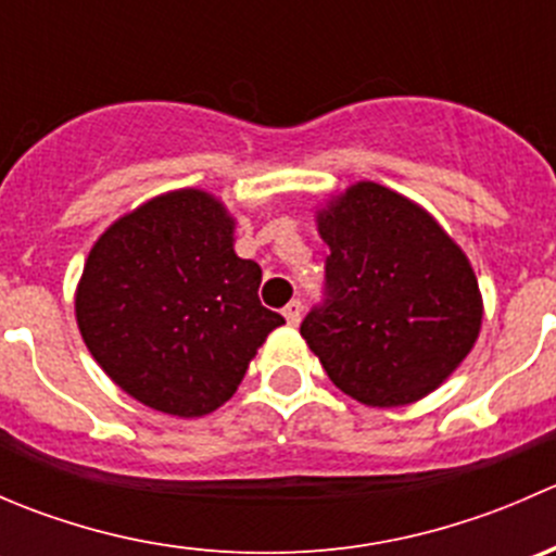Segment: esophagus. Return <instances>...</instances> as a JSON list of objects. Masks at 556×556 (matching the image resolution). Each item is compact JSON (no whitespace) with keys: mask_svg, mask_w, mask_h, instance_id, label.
<instances>
[{"mask_svg":"<svg viewBox=\"0 0 556 556\" xmlns=\"http://www.w3.org/2000/svg\"><path fill=\"white\" fill-rule=\"evenodd\" d=\"M282 314L290 325H299L301 314H304V304H301V301H290V304L282 309Z\"/></svg>","mask_w":556,"mask_h":556,"instance_id":"34e87169","label":"esophagus"}]
</instances>
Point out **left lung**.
Listing matches in <instances>:
<instances>
[{
	"mask_svg": "<svg viewBox=\"0 0 556 556\" xmlns=\"http://www.w3.org/2000/svg\"><path fill=\"white\" fill-rule=\"evenodd\" d=\"M325 301L301 336L330 382L366 406H406L444 382L479 339L468 257L406 195L355 182L317 212Z\"/></svg>",
	"mask_w": 556,
	"mask_h": 556,
	"instance_id": "8db88e82",
	"label": "left lung"
}]
</instances>
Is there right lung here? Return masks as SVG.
<instances>
[{
  "label": "right lung",
  "instance_id": "1",
  "mask_svg": "<svg viewBox=\"0 0 556 556\" xmlns=\"http://www.w3.org/2000/svg\"><path fill=\"white\" fill-rule=\"evenodd\" d=\"M261 266L233 252L212 193L172 190L112 223L75 295L77 328L123 392L155 412L204 417L228 401L282 314L257 299Z\"/></svg>",
  "mask_w": 556,
  "mask_h": 556
}]
</instances>
